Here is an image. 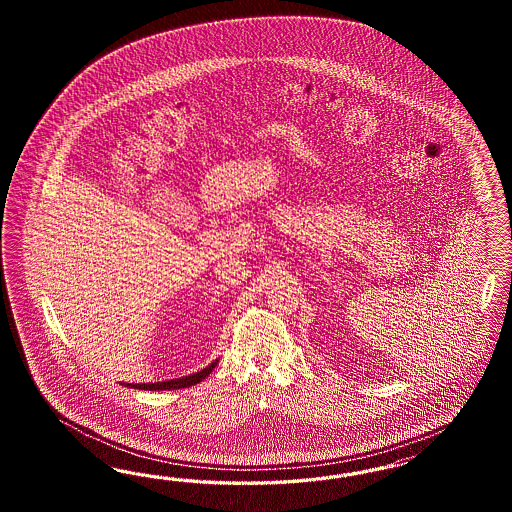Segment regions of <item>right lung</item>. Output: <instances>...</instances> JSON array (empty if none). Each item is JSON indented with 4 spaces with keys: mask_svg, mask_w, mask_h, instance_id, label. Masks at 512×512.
<instances>
[{
    "mask_svg": "<svg viewBox=\"0 0 512 512\" xmlns=\"http://www.w3.org/2000/svg\"><path fill=\"white\" fill-rule=\"evenodd\" d=\"M216 362H212L210 366H206L201 372L193 373V375H186V377H180V379H171V381H161V383H142V385H129L127 387L139 388V390H174V388H187L191 385H197L201 383L204 377H208L212 370L216 368Z\"/></svg>",
    "mask_w": 512,
    "mask_h": 512,
    "instance_id": "add662e5",
    "label": "right lung"
}]
</instances>
